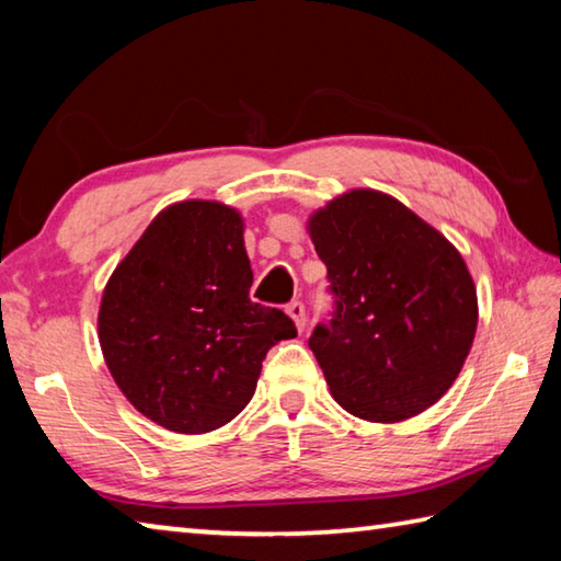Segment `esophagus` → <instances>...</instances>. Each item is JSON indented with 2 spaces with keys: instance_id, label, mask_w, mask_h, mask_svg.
<instances>
[{
  "instance_id": "esophagus-1",
  "label": "esophagus",
  "mask_w": 561,
  "mask_h": 561,
  "mask_svg": "<svg viewBox=\"0 0 561 561\" xmlns=\"http://www.w3.org/2000/svg\"><path fill=\"white\" fill-rule=\"evenodd\" d=\"M287 314L291 317L297 331H304V327H307V309H304V304L301 301L287 304Z\"/></svg>"
}]
</instances>
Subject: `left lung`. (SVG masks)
Wrapping results in <instances>:
<instances>
[{"instance_id":"obj_1","label":"left lung","mask_w":561,"mask_h":561,"mask_svg":"<svg viewBox=\"0 0 561 561\" xmlns=\"http://www.w3.org/2000/svg\"><path fill=\"white\" fill-rule=\"evenodd\" d=\"M336 311L309 339L331 396L351 415L398 423L438 403L478 329L460 252L396 197L356 187L309 217Z\"/></svg>"}]
</instances>
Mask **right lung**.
Returning <instances> with one entry per match:
<instances>
[{
    "instance_id": "1",
    "label": "right lung",
    "mask_w": 561,
    "mask_h": 561,
    "mask_svg": "<svg viewBox=\"0 0 561 561\" xmlns=\"http://www.w3.org/2000/svg\"><path fill=\"white\" fill-rule=\"evenodd\" d=\"M244 220L217 201L168 205L118 262L99 344L121 393L165 431L222 428L250 403L262 358L294 321L250 299Z\"/></svg>"
}]
</instances>
